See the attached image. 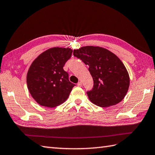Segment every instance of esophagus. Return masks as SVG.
Masks as SVG:
<instances>
[{
    "instance_id": "34e87169",
    "label": "esophagus",
    "mask_w": 155,
    "mask_h": 155,
    "mask_svg": "<svg viewBox=\"0 0 155 155\" xmlns=\"http://www.w3.org/2000/svg\"><path fill=\"white\" fill-rule=\"evenodd\" d=\"M77 86H79V87H81V86H82V82L81 81H79L77 83Z\"/></svg>"
}]
</instances>
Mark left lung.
Masks as SVG:
<instances>
[{
	"label": "left lung",
	"instance_id": "1",
	"mask_svg": "<svg viewBox=\"0 0 155 155\" xmlns=\"http://www.w3.org/2000/svg\"><path fill=\"white\" fill-rule=\"evenodd\" d=\"M73 55L89 66L94 85L86 93L92 103L108 107L124 98L129 86V77L124 63L114 53L100 47L84 46L74 49Z\"/></svg>",
	"mask_w": 155,
	"mask_h": 155
}]
</instances>
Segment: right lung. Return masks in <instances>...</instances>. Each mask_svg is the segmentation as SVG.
<instances>
[{"mask_svg":"<svg viewBox=\"0 0 155 155\" xmlns=\"http://www.w3.org/2000/svg\"><path fill=\"white\" fill-rule=\"evenodd\" d=\"M70 48H53L40 54L27 74L29 92L39 105L54 107L68 98L75 86L63 67L72 55Z\"/></svg>","mask_w":155,"mask_h":155,"instance_id":"right-lung-1","label":"right lung"}]
</instances>
